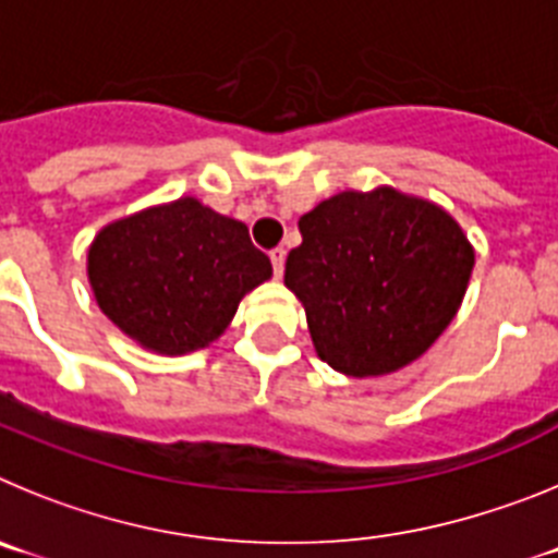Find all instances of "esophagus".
Listing matches in <instances>:
<instances>
[{
	"instance_id": "34e87169",
	"label": "esophagus",
	"mask_w": 558,
	"mask_h": 558,
	"mask_svg": "<svg viewBox=\"0 0 558 558\" xmlns=\"http://www.w3.org/2000/svg\"><path fill=\"white\" fill-rule=\"evenodd\" d=\"M270 265H274L276 279H282V274H284V248L270 251Z\"/></svg>"
}]
</instances>
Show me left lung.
<instances>
[{
    "instance_id": "1",
    "label": "left lung",
    "mask_w": 558,
    "mask_h": 558,
    "mask_svg": "<svg viewBox=\"0 0 558 558\" xmlns=\"http://www.w3.org/2000/svg\"><path fill=\"white\" fill-rule=\"evenodd\" d=\"M284 284L313 347L349 377L408 366L456 318L475 251L441 206L391 186L338 192L299 220Z\"/></svg>"
}]
</instances>
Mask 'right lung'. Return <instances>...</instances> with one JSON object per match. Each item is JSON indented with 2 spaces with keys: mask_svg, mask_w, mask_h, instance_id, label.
<instances>
[{
  "mask_svg": "<svg viewBox=\"0 0 558 558\" xmlns=\"http://www.w3.org/2000/svg\"><path fill=\"white\" fill-rule=\"evenodd\" d=\"M270 274L248 226L198 198L108 223L88 248V282L102 313L159 354L209 347L229 327L240 299Z\"/></svg>",
  "mask_w": 558,
  "mask_h": 558,
  "instance_id": "right-lung-1",
  "label": "right lung"
}]
</instances>
